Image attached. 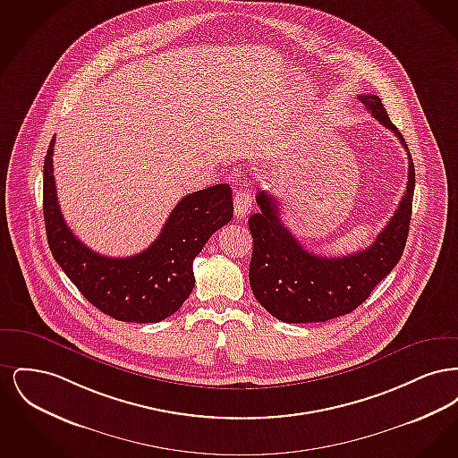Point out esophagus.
I'll use <instances>...</instances> for the list:
<instances>
[{
    "label": "esophagus",
    "mask_w": 458,
    "mask_h": 458,
    "mask_svg": "<svg viewBox=\"0 0 458 458\" xmlns=\"http://www.w3.org/2000/svg\"><path fill=\"white\" fill-rule=\"evenodd\" d=\"M233 208H235V216H237V218L247 216V215L252 211V197H250V194L245 192V191H239V192L235 194V204H233Z\"/></svg>",
    "instance_id": "obj_1"
}]
</instances>
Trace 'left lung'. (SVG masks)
Returning a JSON list of instances; mask_svg holds the SVG:
<instances>
[{
    "instance_id": "obj_1",
    "label": "left lung",
    "mask_w": 458,
    "mask_h": 458,
    "mask_svg": "<svg viewBox=\"0 0 458 458\" xmlns=\"http://www.w3.org/2000/svg\"><path fill=\"white\" fill-rule=\"evenodd\" d=\"M359 101L409 151L381 99L374 94H360ZM414 185V163L409 154L407 191L392 219L369 249L342 258H321L305 250L284 226L278 197L259 192L256 197L259 213L249 218L254 239L249 282L256 301L284 323H321L357 309L369 299L374 286L390 275L403 254Z\"/></svg>"
}]
</instances>
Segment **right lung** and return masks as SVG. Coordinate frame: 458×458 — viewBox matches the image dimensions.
Instances as JSON below:
<instances>
[{
  "instance_id": "obj_1",
  "label": "right lung",
  "mask_w": 458,
  "mask_h": 458,
  "mask_svg": "<svg viewBox=\"0 0 458 458\" xmlns=\"http://www.w3.org/2000/svg\"><path fill=\"white\" fill-rule=\"evenodd\" d=\"M53 148L44 157L43 209L53 258L70 282L101 312L125 323H159L191 295L192 264L209 237L233 216L232 189L218 183L182 197L159 237L131 258L90 250L68 228L53 176Z\"/></svg>"
}]
</instances>
